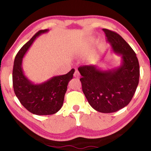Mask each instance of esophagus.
Masks as SVG:
<instances>
[{
    "label": "esophagus",
    "mask_w": 151,
    "mask_h": 151,
    "mask_svg": "<svg viewBox=\"0 0 151 151\" xmlns=\"http://www.w3.org/2000/svg\"><path fill=\"white\" fill-rule=\"evenodd\" d=\"M74 77H75L76 78H79V77H80V73H79V72L78 70H75V73H74Z\"/></svg>",
    "instance_id": "1"
}]
</instances>
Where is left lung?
Returning a JSON list of instances; mask_svg holds the SVG:
<instances>
[{"instance_id": "left-lung-1", "label": "left lung", "mask_w": 151, "mask_h": 151, "mask_svg": "<svg viewBox=\"0 0 151 151\" xmlns=\"http://www.w3.org/2000/svg\"><path fill=\"white\" fill-rule=\"evenodd\" d=\"M112 51L122 56L119 67L103 70L95 65L78 68L82 89L90 105L96 111L111 113L129 104L139 85L140 68L136 53L116 32L103 29Z\"/></svg>"}]
</instances>
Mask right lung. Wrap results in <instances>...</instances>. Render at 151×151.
<instances>
[{"label":"right lung","mask_w":151,"mask_h":151,"mask_svg":"<svg viewBox=\"0 0 151 151\" xmlns=\"http://www.w3.org/2000/svg\"><path fill=\"white\" fill-rule=\"evenodd\" d=\"M48 31V29L39 30L20 48L15 57L12 70L15 94L25 109L37 115H50L59 111L63 104L68 83L75 73L73 68L66 75L53 76L40 84L32 83L24 75L22 58L36 38Z\"/></svg>","instance_id":"obj_1"}]
</instances>
